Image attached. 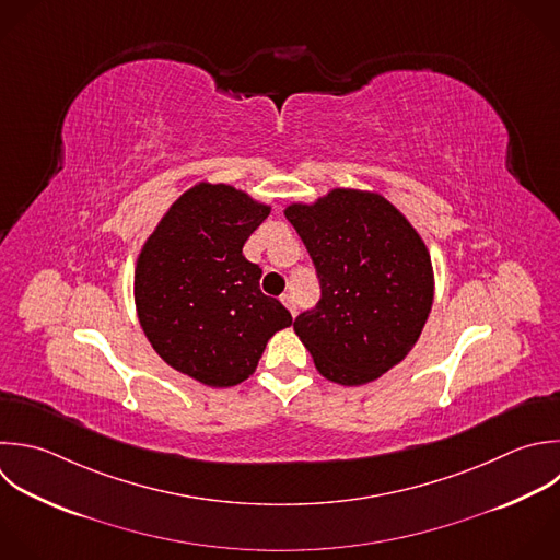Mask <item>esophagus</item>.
Masks as SVG:
<instances>
[{
  "label": "esophagus",
  "instance_id": "esophagus-1",
  "mask_svg": "<svg viewBox=\"0 0 560 560\" xmlns=\"http://www.w3.org/2000/svg\"><path fill=\"white\" fill-rule=\"evenodd\" d=\"M280 302H282V304H284V306L291 311V315L295 317L298 308H295V300H293V295H291V293H282V295H280Z\"/></svg>",
  "mask_w": 560,
  "mask_h": 560
}]
</instances>
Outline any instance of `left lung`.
Masks as SVG:
<instances>
[{"instance_id": "1", "label": "left lung", "mask_w": 560, "mask_h": 560, "mask_svg": "<svg viewBox=\"0 0 560 560\" xmlns=\"http://www.w3.org/2000/svg\"><path fill=\"white\" fill-rule=\"evenodd\" d=\"M284 217L306 245L322 287L293 328L322 376L363 385L400 363L433 304V267L411 223L381 195L335 188Z\"/></svg>"}]
</instances>
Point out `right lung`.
<instances>
[{"instance_id": "obj_1", "label": "right lung", "mask_w": 560, "mask_h": 560, "mask_svg": "<svg viewBox=\"0 0 560 560\" xmlns=\"http://www.w3.org/2000/svg\"><path fill=\"white\" fill-rule=\"evenodd\" d=\"M271 208L228 184L186 190L147 238L136 265V308L155 352L177 372L232 387L254 374L267 341L293 324L260 291L243 256Z\"/></svg>"}]
</instances>
